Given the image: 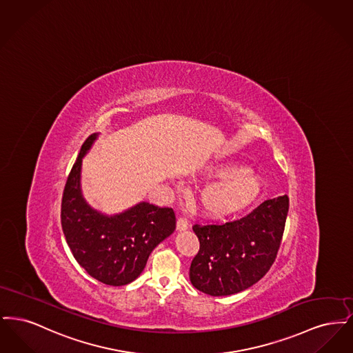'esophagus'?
Instances as JSON below:
<instances>
[{
  "label": "esophagus",
  "mask_w": 353,
  "mask_h": 353,
  "mask_svg": "<svg viewBox=\"0 0 353 353\" xmlns=\"http://www.w3.org/2000/svg\"><path fill=\"white\" fill-rule=\"evenodd\" d=\"M188 229V221L184 217L177 219V232H184Z\"/></svg>",
  "instance_id": "esophagus-1"
}]
</instances>
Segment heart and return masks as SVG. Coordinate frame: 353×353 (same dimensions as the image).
I'll return each mask as SVG.
<instances>
[{
  "mask_svg": "<svg viewBox=\"0 0 353 353\" xmlns=\"http://www.w3.org/2000/svg\"><path fill=\"white\" fill-rule=\"evenodd\" d=\"M197 176L214 179L199 190V202L203 213L214 219L228 217L246 209L262 192L259 176L248 167L209 163Z\"/></svg>",
  "mask_w": 353,
  "mask_h": 353,
  "instance_id": "b5f03b06",
  "label": "heart"
}]
</instances>
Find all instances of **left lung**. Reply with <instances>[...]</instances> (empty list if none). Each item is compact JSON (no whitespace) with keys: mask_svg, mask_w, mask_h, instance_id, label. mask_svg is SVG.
<instances>
[{"mask_svg":"<svg viewBox=\"0 0 353 353\" xmlns=\"http://www.w3.org/2000/svg\"><path fill=\"white\" fill-rule=\"evenodd\" d=\"M287 213L285 194L262 202L238 221L194 225L200 250L189 269L192 285L212 296H228L261 281L275 261Z\"/></svg>","mask_w":353,"mask_h":353,"instance_id":"8db88e82","label":"left lung"}]
</instances>
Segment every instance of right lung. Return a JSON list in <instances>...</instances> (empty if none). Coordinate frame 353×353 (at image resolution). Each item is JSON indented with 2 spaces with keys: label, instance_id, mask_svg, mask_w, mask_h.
<instances>
[{
  "label": "right lung",
  "instance_id": "obj_1",
  "mask_svg": "<svg viewBox=\"0 0 353 353\" xmlns=\"http://www.w3.org/2000/svg\"><path fill=\"white\" fill-rule=\"evenodd\" d=\"M99 134L84 141L62 199V229L68 248L88 275L108 285L134 282L153 249L176 229L172 208L140 201L115 214L92 208L82 192V161Z\"/></svg>",
  "mask_w": 353,
  "mask_h": 353
}]
</instances>
